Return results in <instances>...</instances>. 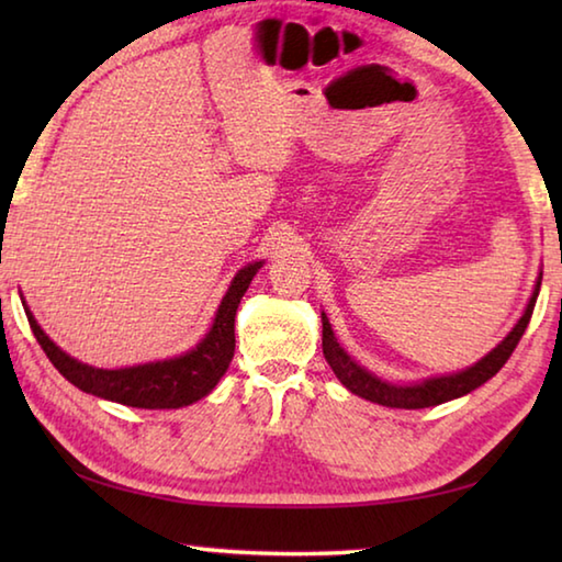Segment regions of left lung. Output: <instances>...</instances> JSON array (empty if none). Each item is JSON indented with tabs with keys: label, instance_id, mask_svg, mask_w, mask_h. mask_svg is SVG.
I'll return each instance as SVG.
<instances>
[{
	"label": "left lung",
	"instance_id": "8db88e82",
	"mask_svg": "<svg viewBox=\"0 0 562 562\" xmlns=\"http://www.w3.org/2000/svg\"><path fill=\"white\" fill-rule=\"evenodd\" d=\"M540 292V278L536 284V292L526 307V315L520 317V322L513 327L510 335L501 341V345L491 351V355L483 357L479 364H473L465 372L451 374V376H436V379H426L422 384L414 386H394L386 384L382 379H376L374 374H369L367 369H361L355 359H351L345 349L339 347V341L331 335L329 319L322 312V351H325L327 364L331 367V372L337 374V379L345 384L351 394L364 396L369 402H376L382 406H392V408H426V406H436L443 402H451V398H459L463 394L473 392L481 384H486L491 376H496L501 372V367L510 359L513 349L518 347L520 337L526 335V327L532 315V307H536Z\"/></svg>",
	"mask_w": 562,
	"mask_h": 562
}]
</instances>
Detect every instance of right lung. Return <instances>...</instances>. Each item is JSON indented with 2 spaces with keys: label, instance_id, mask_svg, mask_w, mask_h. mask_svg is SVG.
I'll use <instances>...</instances> for the list:
<instances>
[{
  "label": "right lung",
  "instance_id": "1",
  "mask_svg": "<svg viewBox=\"0 0 562 562\" xmlns=\"http://www.w3.org/2000/svg\"><path fill=\"white\" fill-rule=\"evenodd\" d=\"M260 268L262 262H252L235 274L231 290H227L221 307H217L213 327L201 345L183 357L154 361V364L93 369L64 355L36 325L30 310H26V319H30V327L36 341L42 345L44 355L59 369V374L69 379L74 386H79L81 392L138 408H180L211 394L225 374V369L231 367L235 355L237 304H240L245 290L250 288L255 272Z\"/></svg>",
  "mask_w": 562,
  "mask_h": 562
}]
</instances>
